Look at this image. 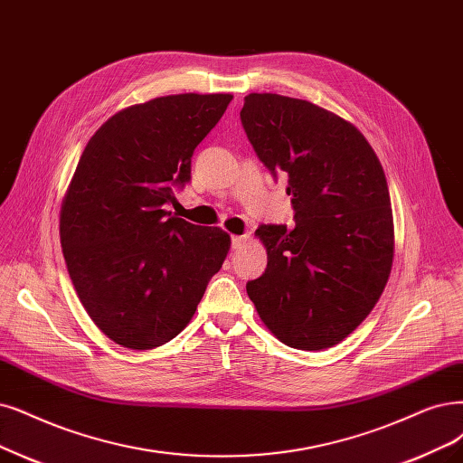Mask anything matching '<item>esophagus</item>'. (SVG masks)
Instances as JSON below:
<instances>
[{
    "mask_svg": "<svg viewBox=\"0 0 463 463\" xmlns=\"http://www.w3.org/2000/svg\"><path fill=\"white\" fill-rule=\"evenodd\" d=\"M248 234H241V236H232V248L234 250H238V248H242L244 246V242L248 241Z\"/></svg>",
    "mask_w": 463,
    "mask_h": 463,
    "instance_id": "esophagus-1",
    "label": "esophagus"
}]
</instances>
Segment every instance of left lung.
I'll return each instance as SVG.
<instances>
[{"label": "left lung", "mask_w": 463, "mask_h": 463, "mask_svg": "<svg viewBox=\"0 0 463 463\" xmlns=\"http://www.w3.org/2000/svg\"><path fill=\"white\" fill-rule=\"evenodd\" d=\"M242 126L272 175L288 177L296 227L261 225L267 269L246 284L270 334L322 351L361 324L383 294L395 229L383 167L366 137L309 100L250 93Z\"/></svg>", "instance_id": "obj_1"}]
</instances>
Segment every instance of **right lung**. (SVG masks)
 Segmentation results:
<instances>
[{
    "label": "right lung",
    "mask_w": 463,
    "mask_h": 463,
    "mask_svg": "<svg viewBox=\"0 0 463 463\" xmlns=\"http://www.w3.org/2000/svg\"><path fill=\"white\" fill-rule=\"evenodd\" d=\"M231 93H181L116 112L85 145L61 205L68 275L95 326L146 351L181 334L231 250L219 227L165 210Z\"/></svg>",
    "instance_id": "right-lung-1"
}]
</instances>
